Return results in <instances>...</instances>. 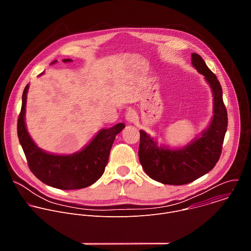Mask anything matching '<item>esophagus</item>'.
Returning a JSON list of instances; mask_svg holds the SVG:
<instances>
[{
    "label": "esophagus",
    "instance_id": "esophagus-1",
    "mask_svg": "<svg viewBox=\"0 0 251 251\" xmlns=\"http://www.w3.org/2000/svg\"><path fill=\"white\" fill-rule=\"evenodd\" d=\"M125 119H126L129 123H134V122H136L137 119H138V116H137L135 110H133V109H128V110L126 111V113H125Z\"/></svg>",
    "mask_w": 251,
    "mask_h": 251
}]
</instances>
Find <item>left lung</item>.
I'll use <instances>...</instances> for the list:
<instances>
[{
  "label": "left lung",
  "instance_id": "1",
  "mask_svg": "<svg viewBox=\"0 0 251 251\" xmlns=\"http://www.w3.org/2000/svg\"><path fill=\"white\" fill-rule=\"evenodd\" d=\"M192 63L212 89L213 117L209 127L201 138L178 150L159 148L153 138L140 130V163L151 178L166 185H186L212 170L221 157L227 129V111L218 77L198 53H192Z\"/></svg>",
  "mask_w": 251,
  "mask_h": 251
}]
</instances>
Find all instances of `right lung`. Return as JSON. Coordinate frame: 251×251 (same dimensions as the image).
I'll return each instance as SVG.
<instances>
[{"mask_svg": "<svg viewBox=\"0 0 251 251\" xmlns=\"http://www.w3.org/2000/svg\"><path fill=\"white\" fill-rule=\"evenodd\" d=\"M64 62L71 61L69 58ZM55 62V61H54ZM28 84L23 92L18 119V137L30 172L40 181L59 190H78L94 184L105 171L113 142L124 128L123 123L101 130L82 151L69 155H51L39 149L29 137L25 124V100Z\"/></svg>", "mask_w": 251, "mask_h": 251, "instance_id": "add662e5", "label": "right lung"}]
</instances>
